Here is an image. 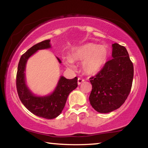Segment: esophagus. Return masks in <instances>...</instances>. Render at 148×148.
Instances as JSON below:
<instances>
[{
	"mask_svg": "<svg viewBox=\"0 0 148 148\" xmlns=\"http://www.w3.org/2000/svg\"><path fill=\"white\" fill-rule=\"evenodd\" d=\"M84 82V79L81 78V77H78V79H77V84L78 85H80L81 84L82 82Z\"/></svg>",
	"mask_w": 148,
	"mask_h": 148,
	"instance_id": "34e87169",
	"label": "esophagus"
}]
</instances>
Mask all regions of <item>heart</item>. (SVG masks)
Masks as SVG:
<instances>
[{"label":"heart","instance_id":"b5f03b06","mask_svg":"<svg viewBox=\"0 0 148 148\" xmlns=\"http://www.w3.org/2000/svg\"><path fill=\"white\" fill-rule=\"evenodd\" d=\"M108 53L104 46L89 43L75 49L71 57L64 59L66 65L69 68H74L73 60L83 61L82 67L86 73L95 74L101 70L108 59Z\"/></svg>","mask_w":148,"mask_h":148}]
</instances>
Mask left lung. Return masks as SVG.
Returning <instances> with one entry per match:
<instances>
[{"label": "left lung", "instance_id": "left-lung-1", "mask_svg": "<svg viewBox=\"0 0 148 148\" xmlns=\"http://www.w3.org/2000/svg\"><path fill=\"white\" fill-rule=\"evenodd\" d=\"M112 57L99 72L90 77V104L99 113L118 109L128 97L134 76L133 64L124 46L112 44Z\"/></svg>", "mask_w": 148, "mask_h": 148}]
</instances>
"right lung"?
<instances>
[{
  "instance_id": "add662e5",
  "label": "right lung",
  "mask_w": 148,
  "mask_h": 148,
  "mask_svg": "<svg viewBox=\"0 0 148 148\" xmlns=\"http://www.w3.org/2000/svg\"><path fill=\"white\" fill-rule=\"evenodd\" d=\"M49 42V40H46L35 44L22 55L17 67L16 88L19 99L27 110L37 116L51 119L61 113L69 94L77 87V77L69 79L61 76L56 89L48 96L38 97L31 92L25 84V77L27 61L38 50L51 47ZM57 59L61 63V60Z\"/></svg>"
}]
</instances>
